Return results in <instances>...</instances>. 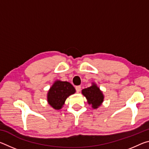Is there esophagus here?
Returning a JSON list of instances; mask_svg holds the SVG:
<instances>
[{
    "label": "esophagus",
    "instance_id": "esophagus-1",
    "mask_svg": "<svg viewBox=\"0 0 149 149\" xmlns=\"http://www.w3.org/2000/svg\"><path fill=\"white\" fill-rule=\"evenodd\" d=\"M75 90H76L77 93H79L81 90V86H76L75 87Z\"/></svg>",
    "mask_w": 149,
    "mask_h": 149
}]
</instances>
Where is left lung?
I'll return each instance as SVG.
<instances>
[{
    "mask_svg": "<svg viewBox=\"0 0 149 149\" xmlns=\"http://www.w3.org/2000/svg\"><path fill=\"white\" fill-rule=\"evenodd\" d=\"M82 94L86 97L87 102L94 109L99 108L104 100V95L97 85L93 83L92 85L81 91Z\"/></svg>",
    "mask_w": 149,
    "mask_h": 149,
    "instance_id": "1",
    "label": "left lung"
}]
</instances>
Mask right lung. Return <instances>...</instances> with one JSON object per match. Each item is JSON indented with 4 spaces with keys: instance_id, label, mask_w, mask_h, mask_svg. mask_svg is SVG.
Listing matches in <instances>:
<instances>
[{
    "instance_id": "right-lung-1",
    "label": "right lung",
    "mask_w": 149,
    "mask_h": 149,
    "mask_svg": "<svg viewBox=\"0 0 149 149\" xmlns=\"http://www.w3.org/2000/svg\"><path fill=\"white\" fill-rule=\"evenodd\" d=\"M75 93V88L70 83L57 80L48 92L47 101L55 110H60L67 98Z\"/></svg>"
}]
</instances>
